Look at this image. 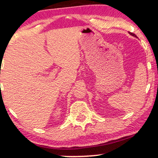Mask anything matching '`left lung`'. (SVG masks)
<instances>
[{
	"mask_svg": "<svg viewBox=\"0 0 158 158\" xmlns=\"http://www.w3.org/2000/svg\"><path fill=\"white\" fill-rule=\"evenodd\" d=\"M129 34H130V35H132V36H133V37H136V35H135V34H133V33H132V32H129Z\"/></svg>",
	"mask_w": 158,
	"mask_h": 158,
	"instance_id": "obj_1",
	"label": "left lung"
}]
</instances>
